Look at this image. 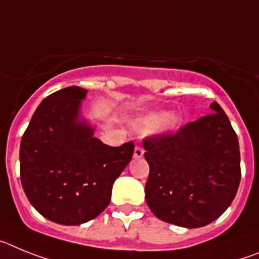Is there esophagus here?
<instances>
[{"instance_id": "obj_1", "label": "esophagus", "mask_w": 259, "mask_h": 259, "mask_svg": "<svg viewBox=\"0 0 259 259\" xmlns=\"http://www.w3.org/2000/svg\"><path fill=\"white\" fill-rule=\"evenodd\" d=\"M143 154H145L143 148L138 147V146L134 148V159H141V157H143Z\"/></svg>"}]
</instances>
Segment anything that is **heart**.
<instances>
[{
  "mask_svg": "<svg viewBox=\"0 0 259 259\" xmlns=\"http://www.w3.org/2000/svg\"><path fill=\"white\" fill-rule=\"evenodd\" d=\"M180 122H181V118L179 116L172 114V112L167 109H160V111L147 112L133 118L130 125L137 133L146 134V133L155 132L160 127H163L164 130H173L179 126Z\"/></svg>",
  "mask_w": 259,
  "mask_h": 259,
  "instance_id": "1",
  "label": "heart"
}]
</instances>
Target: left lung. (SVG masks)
<instances>
[{
	"label": "left lung",
	"mask_w": 259,
	"mask_h": 259,
	"mask_svg": "<svg viewBox=\"0 0 259 259\" xmlns=\"http://www.w3.org/2000/svg\"><path fill=\"white\" fill-rule=\"evenodd\" d=\"M212 113L190 122L175 136L143 142L150 165L146 202L157 219L185 228L210 224L229 207L237 193L238 141L217 102Z\"/></svg>",
	"instance_id": "obj_1"
}]
</instances>
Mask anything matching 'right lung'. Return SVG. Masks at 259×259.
Instances as JSON below:
<instances>
[{
	"instance_id": "add662e5",
	"label": "right lung",
	"mask_w": 259,
	"mask_h": 259,
	"mask_svg": "<svg viewBox=\"0 0 259 259\" xmlns=\"http://www.w3.org/2000/svg\"><path fill=\"white\" fill-rule=\"evenodd\" d=\"M87 90L78 86L47 96L21 142V181L27 198L46 219L79 226L111 202L112 186L132 160L134 145L107 146L82 113Z\"/></svg>"
}]
</instances>
